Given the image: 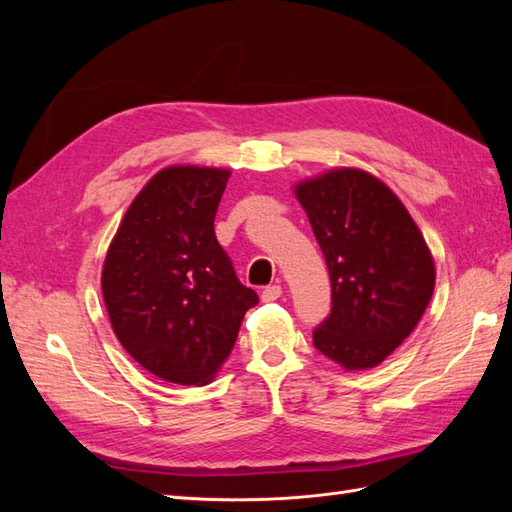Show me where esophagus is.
<instances>
[{
	"label": "esophagus",
	"mask_w": 512,
	"mask_h": 512,
	"mask_svg": "<svg viewBox=\"0 0 512 512\" xmlns=\"http://www.w3.org/2000/svg\"><path fill=\"white\" fill-rule=\"evenodd\" d=\"M282 286L280 284H271V286H267L265 290H262V294H260V299L265 301V303H271V301H275V299H280L282 297Z\"/></svg>",
	"instance_id": "1"
}]
</instances>
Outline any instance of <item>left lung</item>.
Wrapping results in <instances>:
<instances>
[{"instance_id":"left-lung-1","label":"left lung","mask_w":512,"mask_h":512,"mask_svg":"<svg viewBox=\"0 0 512 512\" xmlns=\"http://www.w3.org/2000/svg\"><path fill=\"white\" fill-rule=\"evenodd\" d=\"M331 277L333 307L314 346L346 371L380 365L416 329L436 262L412 215L376 175L342 166L292 188Z\"/></svg>"}]
</instances>
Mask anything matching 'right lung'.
<instances>
[{
    "label": "right lung",
    "mask_w": 512,
    "mask_h": 512,
    "mask_svg": "<svg viewBox=\"0 0 512 512\" xmlns=\"http://www.w3.org/2000/svg\"><path fill=\"white\" fill-rule=\"evenodd\" d=\"M228 168L158 170L108 245L102 297L132 359L160 380L203 386L222 369L241 320L258 303L215 239Z\"/></svg>",
    "instance_id": "1"
}]
</instances>
